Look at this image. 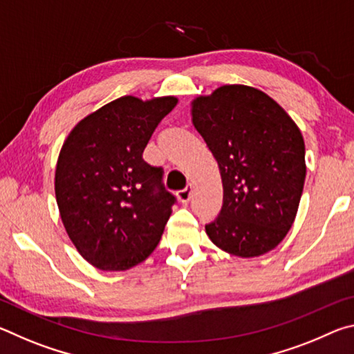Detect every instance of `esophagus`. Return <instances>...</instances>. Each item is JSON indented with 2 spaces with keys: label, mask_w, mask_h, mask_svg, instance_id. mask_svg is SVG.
Segmentation results:
<instances>
[{
  "label": "esophagus",
  "mask_w": 354,
  "mask_h": 354,
  "mask_svg": "<svg viewBox=\"0 0 354 354\" xmlns=\"http://www.w3.org/2000/svg\"><path fill=\"white\" fill-rule=\"evenodd\" d=\"M192 192H194V187H192V184L185 185V187H184L183 190L178 192V198H179V201H181V203H187V201L190 200V196H192Z\"/></svg>",
  "instance_id": "esophagus-1"
}]
</instances>
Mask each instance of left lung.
<instances>
[{"mask_svg":"<svg viewBox=\"0 0 354 354\" xmlns=\"http://www.w3.org/2000/svg\"><path fill=\"white\" fill-rule=\"evenodd\" d=\"M192 122L217 160L223 205L206 232L241 257L273 250L292 227L303 194L304 140L277 101L223 86L192 103Z\"/></svg>","mask_w":354,"mask_h":354,"instance_id":"obj_1","label":"left lung"}]
</instances>
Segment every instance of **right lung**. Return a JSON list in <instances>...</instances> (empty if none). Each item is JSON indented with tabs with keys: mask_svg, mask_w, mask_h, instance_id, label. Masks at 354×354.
<instances>
[{
	"mask_svg": "<svg viewBox=\"0 0 354 354\" xmlns=\"http://www.w3.org/2000/svg\"><path fill=\"white\" fill-rule=\"evenodd\" d=\"M175 97H122L81 120L56 165V200L67 234L101 270H128L158 247L176 196L143 149Z\"/></svg>",
	"mask_w": 354,
	"mask_h": 354,
	"instance_id": "1",
	"label": "right lung"
}]
</instances>
